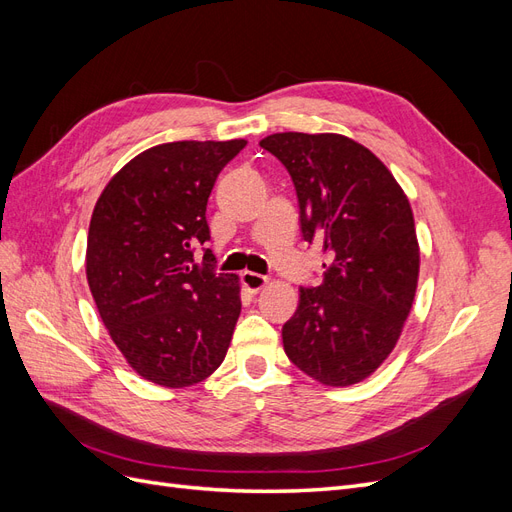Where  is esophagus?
<instances>
[{"mask_svg":"<svg viewBox=\"0 0 512 512\" xmlns=\"http://www.w3.org/2000/svg\"><path fill=\"white\" fill-rule=\"evenodd\" d=\"M241 280L245 284V288L250 292H258L269 284V277L262 275V273H254V271H243L241 273Z\"/></svg>","mask_w":512,"mask_h":512,"instance_id":"esophagus-1","label":"esophagus"}]
</instances>
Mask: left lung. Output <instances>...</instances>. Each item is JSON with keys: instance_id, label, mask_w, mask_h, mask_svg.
Wrapping results in <instances>:
<instances>
[{"instance_id": "left-lung-1", "label": "left lung", "mask_w": 512, "mask_h": 512, "mask_svg": "<svg viewBox=\"0 0 512 512\" xmlns=\"http://www.w3.org/2000/svg\"><path fill=\"white\" fill-rule=\"evenodd\" d=\"M299 200L301 232L327 254L284 324L288 359L329 386L361 382L389 356L410 314L418 243L406 194L374 153L342 134L262 138Z\"/></svg>"}]
</instances>
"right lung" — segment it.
I'll list each match as a JSON object with an SVG mask.
<instances>
[{"mask_svg":"<svg viewBox=\"0 0 512 512\" xmlns=\"http://www.w3.org/2000/svg\"><path fill=\"white\" fill-rule=\"evenodd\" d=\"M247 143L177 141L143 151L108 181L91 215L87 282L126 361L162 386H190L224 361L239 284L215 273L207 200Z\"/></svg>","mask_w":512,"mask_h":512,"instance_id":"right-lung-1","label":"right lung"}]
</instances>
